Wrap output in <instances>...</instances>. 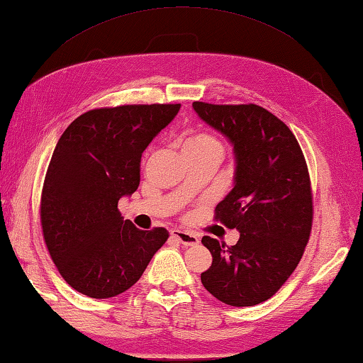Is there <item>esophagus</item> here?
I'll return each instance as SVG.
<instances>
[{"label":"esophagus","instance_id":"34e87169","mask_svg":"<svg viewBox=\"0 0 363 363\" xmlns=\"http://www.w3.org/2000/svg\"><path fill=\"white\" fill-rule=\"evenodd\" d=\"M170 234H172V238L177 240V242H180L182 245H185V247L199 244V238L196 236V234H193V233L182 231V230H174Z\"/></svg>","mask_w":363,"mask_h":363}]
</instances>
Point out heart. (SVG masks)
<instances>
[{"mask_svg": "<svg viewBox=\"0 0 363 363\" xmlns=\"http://www.w3.org/2000/svg\"><path fill=\"white\" fill-rule=\"evenodd\" d=\"M207 150H217L221 151V143L211 133L198 132L189 137L185 143H183V151H207Z\"/></svg>", "mask_w": 363, "mask_h": 363, "instance_id": "1", "label": "heart"}]
</instances>
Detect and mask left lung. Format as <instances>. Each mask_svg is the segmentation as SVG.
Returning <instances> with one entry per match:
<instances>
[{
  "label": "left lung",
  "instance_id": "left-lung-1",
  "mask_svg": "<svg viewBox=\"0 0 363 363\" xmlns=\"http://www.w3.org/2000/svg\"><path fill=\"white\" fill-rule=\"evenodd\" d=\"M194 111L234 146V188L215 220L240 233L228 247L202 238L212 266L202 285L230 306H255L282 287L300 263L313 226V193L300 143L274 114L255 104L194 101Z\"/></svg>",
  "mask_w": 363,
  "mask_h": 363
}]
</instances>
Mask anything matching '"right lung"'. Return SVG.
Here are the masks:
<instances>
[{
    "label": "right lung",
    "mask_w": 363,
    "mask_h": 363,
    "mask_svg": "<svg viewBox=\"0 0 363 363\" xmlns=\"http://www.w3.org/2000/svg\"><path fill=\"white\" fill-rule=\"evenodd\" d=\"M178 110L180 104L97 108L57 142L43 185L41 228L60 276L79 294H123L167 240L165 228L143 231L124 220L118 201L137 191L142 152Z\"/></svg>",
    "instance_id": "1"
}]
</instances>
